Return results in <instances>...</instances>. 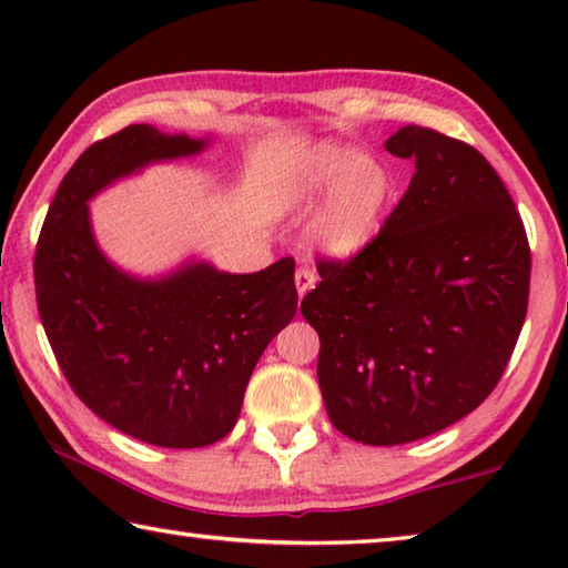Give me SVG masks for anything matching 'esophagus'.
<instances>
[{"mask_svg":"<svg viewBox=\"0 0 568 568\" xmlns=\"http://www.w3.org/2000/svg\"><path fill=\"white\" fill-rule=\"evenodd\" d=\"M315 283H318V281H315V275L307 271V267H301V271L295 273V287H297V295H301V297H305L307 293H311L313 287H315Z\"/></svg>","mask_w":568,"mask_h":568,"instance_id":"obj_1","label":"esophagus"}]
</instances>
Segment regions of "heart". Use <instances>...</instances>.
Here are the masks:
<instances>
[{
    "label": "heart",
    "instance_id": "b5f03b06",
    "mask_svg": "<svg viewBox=\"0 0 568 568\" xmlns=\"http://www.w3.org/2000/svg\"><path fill=\"white\" fill-rule=\"evenodd\" d=\"M393 195L390 170L351 145L321 140L287 162L275 185L281 213H305V240L315 255L351 261L368 250L383 227Z\"/></svg>",
    "mask_w": 568,
    "mask_h": 568
}]
</instances>
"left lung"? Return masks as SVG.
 Returning <instances> with one entry per match:
<instances>
[{
    "instance_id": "1",
    "label": "left lung",
    "mask_w": 568,
    "mask_h": 568,
    "mask_svg": "<svg viewBox=\"0 0 568 568\" xmlns=\"http://www.w3.org/2000/svg\"><path fill=\"white\" fill-rule=\"evenodd\" d=\"M416 172L368 250L321 263L301 303L335 428L365 446L434 436L496 388L526 321L531 253L501 178L466 142L406 124Z\"/></svg>"
}]
</instances>
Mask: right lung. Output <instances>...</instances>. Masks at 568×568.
I'll return each mask as SVG.
<instances>
[{
  "label": "right lung",
  "mask_w": 568,
  "mask_h": 568,
  "mask_svg": "<svg viewBox=\"0 0 568 568\" xmlns=\"http://www.w3.org/2000/svg\"><path fill=\"white\" fill-rule=\"evenodd\" d=\"M210 145L152 124L94 142L57 190L34 257L37 307L72 390L110 426L162 448L210 446L233 430L255 363L297 307L291 257L227 273L190 255L162 275H134L100 247L90 200Z\"/></svg>",
  "instance_id": "add662e5"
}]
</instances>
